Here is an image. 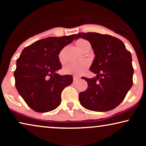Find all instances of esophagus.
Here are the masks:
<instances>
[{"label":"esophagus","instance_id":"esophagus-1","mask_svg":"<svg viewBox=\"0 0 146 146\" xmlns=\"http://www.w3.org/2000/svg\"><path fill=\"white\" fill-rule=\"evenodd\" d=\"M80 79V76H76V75H74L73 76V81L74 82H76L77 80H78Z\"/></svg>","mask_w":146,"mask_h":146}]
</instances>
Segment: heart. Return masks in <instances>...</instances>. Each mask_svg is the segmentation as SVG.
<instances>
[{
    "mask_svg": "<svg viewBox=\"0 0 146 146\" xmlns=\"http://www.w3.org/2000/svg\"><path fill=\"white\" fill-rule=\"evenodd\" d=\"M88 42L84 39L78 40L76 42L77 47L80 49L85 44ZM60 60L62 62V58L60 57ZM88 66V62L86 61H80V62H74L70 63L64 68V72L66 74H80L83 73Z\"/></svg>",
    "mask_w": 146,
    "mask_h": 146,
    "instance_id": "1",
    "label": "heart"
}]
</instances>
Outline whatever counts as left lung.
I'll return each instance as SVG.
<instances>
[{"label":"left lung","instance_id":"obj_1","mask_svg":"<svg viewBox=\"0 0 146 146\" xmlns=\"http://www.w3.org/2000/svg\"><path fill=\"white\" fill-rule=\"evenodd\" d=\"M80 38L90 43L95 57L90 70L96 74L92 78L82 77L87 82L88 89L80 93V103L89 110H111L123 100L133 85L131 53L122 41L112 36L82 33L76 39Z\"/></svg>","mask_w":146,"mask_h":146}]
</instances>
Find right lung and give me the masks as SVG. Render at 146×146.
Listing matches in <instances>:
<instances>
[{
	"label": "right lung",
	"instance_id": "right-lung-1",
	"mask_svg": "<svg viewBox=\"0 0 146 146\" xmlns=\"http://www.w3.org/2000/svg\"><path fill=\"white\" fill-rule=\"evenodd\" d=\"M76 35L48 37L26 47L17 60L14 72L18 92L30 108L48 112L59 106L61 93L73 82L72 75L61 76L59 54Z\"/></svg>",
	"mask_w": 146,
	"mask_h": 146
}]
</instances>
